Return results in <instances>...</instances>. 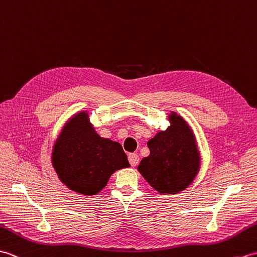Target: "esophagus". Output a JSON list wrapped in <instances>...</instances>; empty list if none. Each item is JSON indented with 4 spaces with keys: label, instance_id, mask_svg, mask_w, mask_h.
Wrapping results in <instances>:
<instances>
[{
    "label": "esophagus",
    "instance_id": "obj_1",
    "mask_svg": "<svg viewBox=\"0 0 257 257\" xmlns=\"http://www.w3.org/2000/svg\"><path fill=\"white\" fill-rule=\"evenodd\" d=\"M128 162L131 164V166H133V167L136 166V165H138L139 162H140V157H139L138 154H135V153L130 154V155H128Z\"/></svg>",
    "mask_w": 257,
    "mask_h": 257
}]
</instances>
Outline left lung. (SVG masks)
<instances>
[{
  "mask_svg": "<svg viewBox=\"0 0 257 257\" xmlns=\"http://www.w3.org/2000/svg\"><path fill=\"white\" fill-rule=\"evenodd\" d=\"M172 125L147 142L150 156L139 165V172L154 189L174 195L191 184L200 157L191 130L181 116L172 114Z\"/></svg>",
  "mask_w": 257,
  "mask_h": 257,
  "instance_id": "1",
  "label": "left lung"
}]
</instances>
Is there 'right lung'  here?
I'll return each instance as SVG.
<instances>
[{
	"instance_id": "1",
	"label": "right lung",
	"mask_w": 257,
	"mask_h": 257,
	"mask_svg": "<svg viewBox=\"0 0 257 257\" xmlns=\"http://www.w3.org/2000/svg\"><path fill=\"white\" fill-rule=\"evenodd\" d=\"M53 166L68 188L93 196L103 189L115 170L130 164L119 143L100 138L89 123L88 114L81 112L70 119L57 140Z\"/></svg>"
}]
</instances>
